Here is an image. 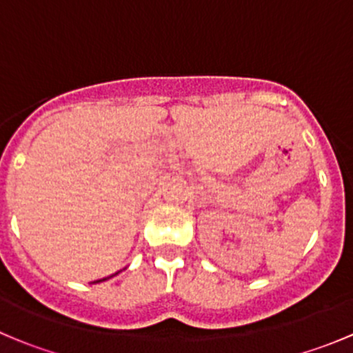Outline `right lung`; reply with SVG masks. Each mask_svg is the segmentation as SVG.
Masks as SVG:
<instances>
[{
	"label": "right lung",
	"instance_id": "add662e5",
	"mask_svg": "<svg viewBox=\"0 0 353 353\" xmlns=\"http://www.w3.org/2000/svg\"><path fill=\"white\" fill-rule=\"evenodd\" d=\"M104 280H105V279H104Z\"/></svg>",
	"mask_w": 353,
	"mask_h": 353
}]
</instances>
